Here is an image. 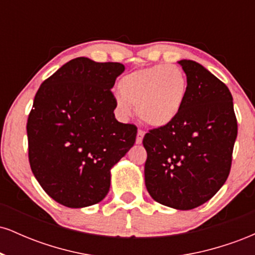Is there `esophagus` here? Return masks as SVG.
I'll list each match as a JSON object with an SVG mask.
<instances>
[{
    "instance_id": "esophagus-1",
    "label": "esophagus",
    "mask_w": 255,
    "mask_h": 255,
    "mask_svg": "<svg viewBox=\"0 0 255 255\" xmlns=\"http://www.w3.org/2000/svg\"><path fill=\"white\" fill-rule=\"evenodd\" d=\"M144 135H145V131L142 129H137V133H136V140L135 142L137 145L141 144L142 142V139H144Z\"/></svg>"
}]
</instances>
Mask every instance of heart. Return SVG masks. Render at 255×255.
<instances>
[{
	"mask_svg": "<svg viewBox=\"0 0 255 255\" xmlns=\"http://www.w3.org/2000/svg\"><path fill=\"white\" fill-rule=\"evenodd\" d=\"M116 109L122 118L133 108L140 121L151 127H166L180 116L187 95L188 80L180 67L156 64L131 72L120 79Z\"/></svg>",
	"mask_w": 255,
	"mask_h": 255,
	"instance_id": "b5f03b06",
	"label": "heart"
}]
</instances>
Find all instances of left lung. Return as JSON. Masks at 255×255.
<instances>
[{"label":"left lung","instance_id":"obj_1","mask_svg":"<svg viewBox=\"0 0 255 255\" xmlns=\"http://www.w3.org/2000/svg\"><path fill=\"white\" fill-rule=\"evenodd\" d=\"M178 64L188 95L171 125L144 136L145 184L157 203L192 210L209 201L229 176L238 121L225 84L195 61Z\"/></svg>","mask_w":255,"mask_h":255}]
</instances>
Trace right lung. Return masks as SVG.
I'll return each mask as SVG.
<instances>
[{"label":"right lung","mask_w":255,"mask_h":255,"mask_svg":"<svg viewBox=\"0 0 255 255\" xmlns=\"http://www.w3.org/2000/svg\"><path fill=\"white\" fill-rule=\"evenodd\" d=\"M118 62L77 57L40 85L27 120L28 159L49 197L72 209L107 197L110 170L135 142L136 127L115 119Z\"/></svg>","instance_id":"1"}]
</instances>
